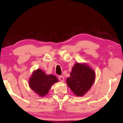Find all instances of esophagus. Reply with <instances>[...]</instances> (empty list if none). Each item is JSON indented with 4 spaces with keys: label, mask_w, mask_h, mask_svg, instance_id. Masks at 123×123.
<instances>
[{
    "label": "esophagus",
    "mask_w": 123,
    "mask_h": 123,
    "mask_svg": "<svg viewBox=\"0 0 123 123\" xmlns=\"http://www.w3.org/2000/svg\"><path fill=\"white\" fill-rule=\"evenodd\" d=\"M58 78L59 80L60 81H64V78L63 76H62V75H60V76L58 77Z\"/></svg>",
    "instance_id": "1"
}]
</instances>
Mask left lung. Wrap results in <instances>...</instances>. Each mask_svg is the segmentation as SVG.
<instances>
[{
    "label": "left lung",
    "mask_w": 123,
    "mask_h": 123,
    "mask_svg": "<svg viewBox=\"0 0 123 123\" xmlns=\"http://www.w3.org/2000/svg\"><path fill=\"white\" fill-rule=\"evenodd\" d=\"M95 79V71L91 67L86 64L77 63L72 68L67 83L75 95L82 96L90 90Z\"/></svg>",
    "instance_id": "1"
}]
</instances>
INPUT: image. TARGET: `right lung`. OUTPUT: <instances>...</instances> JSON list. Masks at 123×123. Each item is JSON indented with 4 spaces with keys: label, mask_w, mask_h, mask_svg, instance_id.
Listing matches in <instances>:
<instances>
[{
    "label": "right lung",
    "mask_w": 123,
    "mask_h": 123,
    "mask_svg": "<svg viewBox=\"0 0 123 123\" xmlns=\"http://www.w3.org/2000/svg\"><path fill=\"white\" fill-rule=\"evenodd\" d=\"M57 82L58 80L54 75H46L43 70L37 69L30 77L29 86L38 96L43 97L48 94L51 86Z\"/></svg>",
    "instance_id": "right-lung-1"
}]
</instances>
